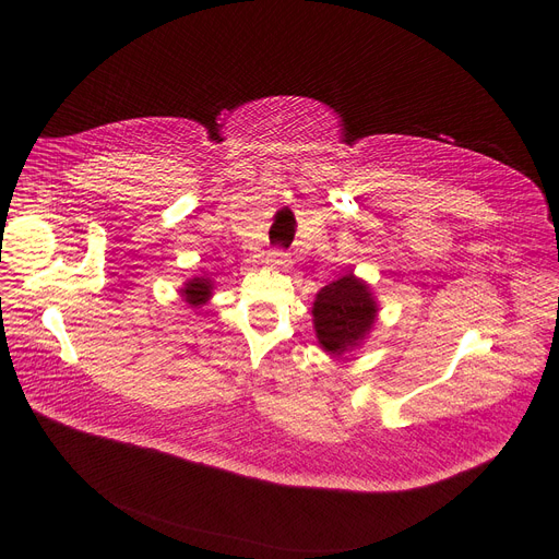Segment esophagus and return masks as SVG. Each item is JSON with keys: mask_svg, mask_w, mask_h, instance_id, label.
Wrapping results in <instances>:
<instances>
[{"mask_svg": "<svg viewBox=\"0 0 559 559\" xmlns=\"http://www.w3.org/2000/svg\"><path fill=\"white\" fill-rule=\"evenodd\" d=\"M264 262L270 264V267H285L287 264V253L283 251V249H272L270 253H267V258H264Z\"/></svg>", "mask_w": 559, "mask_h": 559, "instance_id": "esophagus-1", "label": "esophagus"}]
</instances>
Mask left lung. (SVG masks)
Returning <instances> with one entry per match:
<instances>
[{
	"mask_svg": "<svg viewBox=\"0 0 559 559\" xmlns=\"http://www.w3.org/2000/svg\"><path fill=\"white\" fill-rule=\"evenodd\" d=\"M378 304L371 287L348 272L321 287L312 304V324L321 348L331 356L354 350L371 333Z\"/></svg>",
	"mask_w": 559,
	"mask_h": 559,
	"instance_id": "left-lung-1",
	"label": "left lung"
}]
</instances>
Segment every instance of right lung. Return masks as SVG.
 <instances>
[{
  "instance_id": "right-lung-1",
  "label": "right lung",
  "mask_w": 559,
  "mask_h": 559,
  "mask_svg": "<svg viewBox=\"0 0 559 559\" xmlns=\"http://www.w3.org/2000/svg\"><path fill=\"white\" fill-rule=\"evenodd\" d=\"M181 297L188 306L192 308H199L203 306L205 301H209L213 297V281L205 278V276H194L190 278L183 289H181Z\"/></svg>"
}]
</instances>
